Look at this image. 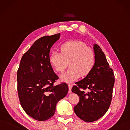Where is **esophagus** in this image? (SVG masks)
<instances>
[{
	"label": "esophagus",
	"mask_w": 130,
	"mask_h": 130,
	"mask_svg": "<svg viewBox=\"0 0 130 130\" xmlns=\"http://www.w3.org/2000/svg\"><path fill=\"white\" fill-rule=\"evenodd\" d=\"M68 86H69V93L70 94V93H71V92H72L71 89H72V85L69 84Z\"/></svg>",
	"instance_id": "esophagus-1"
}]
</instances>
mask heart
I'll use <instances>...</instances> for the list:
<instances>
[{
  "label": "heart",
  "instance_id": "b5f03b06",
  "mask_svg": "<svg viewBox=\"0 0 130 130\" xmlns=\"http://www.w3.org/2000/svg\"><path fill=\"white\" fill-rule=\"evenodd\" d=\"M49 61L57 72H61L69 61L70 68L60 75L66 83L73 82L81 75H87L95 63L94 52L84 42L73 40L66 42L60 46V52L54 51L50 55Z\"/></svg>",
  "mask_w": 130,
  "mask_h": 130
}]
</instances>
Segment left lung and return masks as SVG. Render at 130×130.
I'll use <instances>...</instances> for the list:
<instances>
[{
  "instance_id": "1",
  "label": "left lung",
  "mask_w": 130,
  "mask_h": 130,
  "mask_svg": "<svg viewBox=\"0 0 130 130\" xmlns=\"http://www.w3.org/2000/svg\"><path fill=\"white\" fill-rule=\"evenodd\" d=\"M93 49L95 63L93 70L72 88V92L78 94L80 99L74 111L86 122L97 121L107 112L111 102L115 83L113 70L101 48L94 44ZM80 88L89 89V92H85Z\"/></svg>"
}]
</instances>
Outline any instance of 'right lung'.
I'll use <instances>...</instances> for the list:
<instances>
[{"instance_id":"right-lung-1","label":"right lung","mask_w":130,"mask_h":130,"mask_svg":"<svg viewBox=\"0 0 130 130\" xmlns=\"http://www.w3.org/2000/svg\"><path fill=\"white\" fill-rule=\"evenodd\" d=\"M60 34L36 40L22 57L17 72L18 92L22 108L38 121L54 116L57 102L69 91L65 83L54 85L58 79L49 61L50 49Z\"/></svg>"}]
</instances>
